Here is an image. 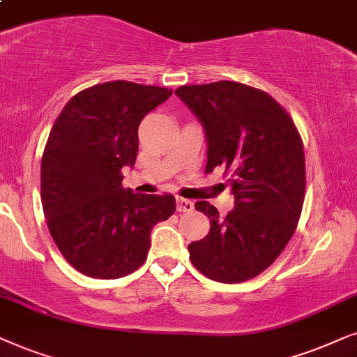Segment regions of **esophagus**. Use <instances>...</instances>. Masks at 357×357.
Returning <instances> with one entry per match:
<instances>
[{"label": "esophagus", "instance_id": "obj_1", "mask_svg": "<svg viewBox=\"0 0 357 357\" xmlns=\"http://www.w3.org/2000/svg\"><path fill=\"white\" fill-rule=\"evenodd\" d=\"M176 208H178V212H191L194 208V204L188 201V199L178 197L176 199Z\"/></svg>", "mask_w": 357, "mask_h": 357}]
</instances>
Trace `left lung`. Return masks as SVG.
Masks as SVG:
<instances>
[{"label": "left lung", "mask_w": 357, "mask_h": 357, "mask_svg": "<svg viewBox=\"0 0 357 357\" xmlns=\"http://www.w3.org/2000/svg\"><path fill=\"white\" fill-rule=\"evenodd\" d=\"M174 94L206 130V173L222 166L235 196L225 217L207 201L196 202L211 230L188 246L189 258L212 281H248L278 259L297 228L305 197L302 137L286 109L258 88L217 82Z\"/></svg>", "instance_id": "left-lung-1"}]
</instances>
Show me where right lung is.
<instances>
[{
	"label": "right lung",
	"mask_w": 357,
	"mask_h": 357,
	"mask_svg": "<svg viewBox=\"0 0 357 357\" xmlns=\"http://www.w3.org/2000/svg\"><path fill=\"white\" fill-rule=\"evenodd\" d=\"M173 91L132 82L86 88L52 127L40 165V199L63 258L89 278L117 279L145 263L153 225L176 211L173 194H134L122 168L134 166L139 126Z\"/></svg>",
	"instance_id": "add662e5"
}]
</instances>
